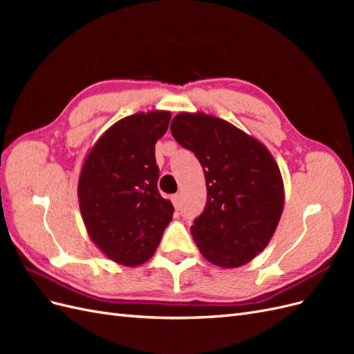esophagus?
Instances as JSON below:
<instances>
[{"label":"esophagus","instance_id":"1","mask_svg":"<svg viewBox=\"0 0 354 354\" xmlns=\"http://www.w3.org/2000/svg\"><path fill=\"white\" fill-rule=\"evenodd\" d=\"M171 202H173V205L176 209L180 208V195H173L171 196Z\"/></svg>","mask_w":354,"mask_h":354}]
</instances>
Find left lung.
<instances>
[{
	"label": "left lung",
	"mask_w": 354,
	"mask_h": 354,
	"mask_svg": "<svg viewBox=\"0 0 354 354\" xmlns=\"http://www.w3.org/2000/svg\"><path fill=\"white\" fill-rule=\"evenodd\" d=\"M171 134L205 173L207 205L190 227L201 254L224 269L250 263L269 245L283 211L274 158L255 137L203 112L176 115Z\"/></svg>",
	"instance_id": "obj_1"
}]
</instances>
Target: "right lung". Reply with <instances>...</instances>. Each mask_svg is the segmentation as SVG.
<instances>
[{
	"instance_id": "add662e5",
	"label": "right lung",
	"mask_w": 354,
	"mask_h": 354,
	"mask_svg": "<svg viewBox=\"0 0 354 354\" xmlns=\"http://www.w3.org/2000/svg\"><path fill=\"white\" fill-rule=\"evenodd\" d=\"M168 111L137 112L109 127L84 159L78 201L90 239L109 260L136 267L155 254L174 207L158 192L155 145Z\"/></svg>"
}]
</instances>
